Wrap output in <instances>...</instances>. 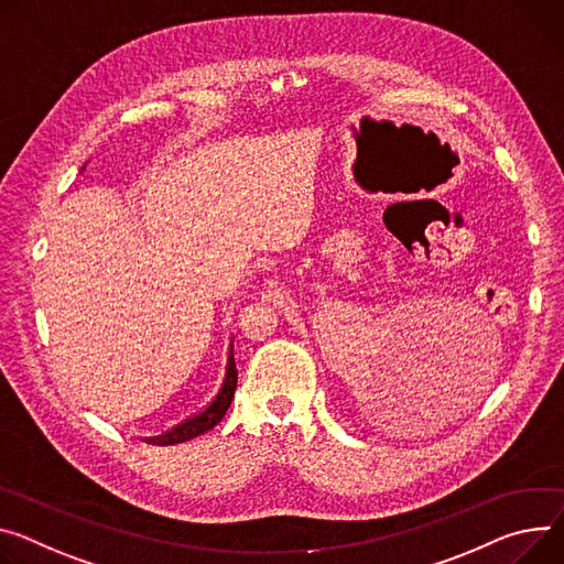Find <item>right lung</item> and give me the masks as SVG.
Wrapping results in <instances>:
<instances>
[{
  "label": "right lung",
  "instance_id": "add662e5",
  "mask_svg": "<svg viewBox=\"0 0 564 564\" xmlns=\"http://www.w3.org/2000/svg\"><path fill=\"white\" fill-rule=\"evenodd\" d=\"M236 382H238V369H236V360H234V344H231V350H229V360H227V371H225V380H223V387L218 389V393L214 395V400L202 409V412L188 416L186 421L177 423L175 427L166 430L164 434L160 436H148L145 443H152V445H175V443H184V441H191L204 432L214 430L223 416L227 414V409L234 400V391H236Z\"/></svg>",
  "mask_w": 564,
  "mask_h": 564
}]
</instances>
